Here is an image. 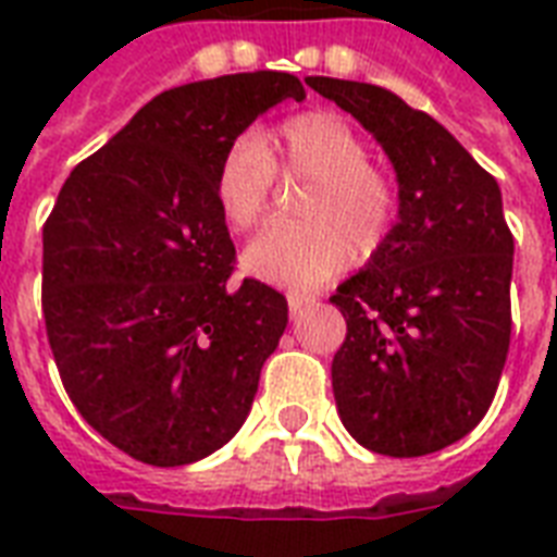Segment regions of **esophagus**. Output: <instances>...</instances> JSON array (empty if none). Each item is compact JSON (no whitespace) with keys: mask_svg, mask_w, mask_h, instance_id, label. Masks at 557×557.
<instances>
[{"mask_svg":"<svg viewBox=\"0 0 557 557\" xmlns=\"http://www.w3.org/2000/svg\"><path fill=\"white\" fill-rule=\"evenodd\" d=\"M312 304H314V295H297V292H292V295H288V309H292V314H300Z\"/></svg>","mask_w":557,"mask_h":557,"instance_id":"34e87169","label":"esophagus"}]
</instances>
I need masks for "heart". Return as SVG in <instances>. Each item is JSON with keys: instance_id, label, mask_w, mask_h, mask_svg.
<instances>
[{"instance_id": "obj_1", "label": "heart", "mask_w": 557, "mask_h": 557, "mask_svg": "<svg viewBox=\"0 0 557 557\" xmlns=\"http://www.w3.org/2000/svg\"><path fill=\"white\" fill-rule=\"evenodd\" d=\"M280 176L309 182L297 225L271 227L245 251V269L274 286L314 288L344 269L349 253L372 257L393 234L398 187L370 164L364 138L335 112H306L277 133L239 135L219 156L213 196L234 231L265 222Z\"/></svg>"}]
</instances>
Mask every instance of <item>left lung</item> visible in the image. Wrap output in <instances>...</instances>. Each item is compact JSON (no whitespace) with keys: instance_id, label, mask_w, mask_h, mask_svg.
Wrapping results in <instances>:
<instances>
[{"instance_id":"1","label":"left lung","mask_w":557,"mask_h":557,"mask_svg":"<svg viewBox=\"0 0 557 557\" xmlns=\"http://www.w3.org/2000/svg\"><path fill=\"white\" fill-rule=\"evenodd\" d=\"M375 135L398 176V222L330 297L347 321L332 393L356 442L424 457L494 401L511 338V236L500 187L422 109L370 83L309 77Z\"/></svg>"}]
</instances>
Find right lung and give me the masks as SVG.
Listing matches in <instances>:
<instances>
[{
  "mask_svg": "<svg viewBox=\"0 0 557 557\" xmlns=\"http://www.w3.org/2000/svg\"><path fill=\"white\" fill-rule=\"evenodd\" d=\"M304 83L225 74L152 98L65 178L42 225V318L81 416L138 462L222 448L251 410L288 304L245 277L213 196L219 156Z\"/></svg>",
  "mask_w": 557,
  "mask_h": 557,
  "instance_id": "right-lung-1",
  "label": "right lung"
}]
</instances>
